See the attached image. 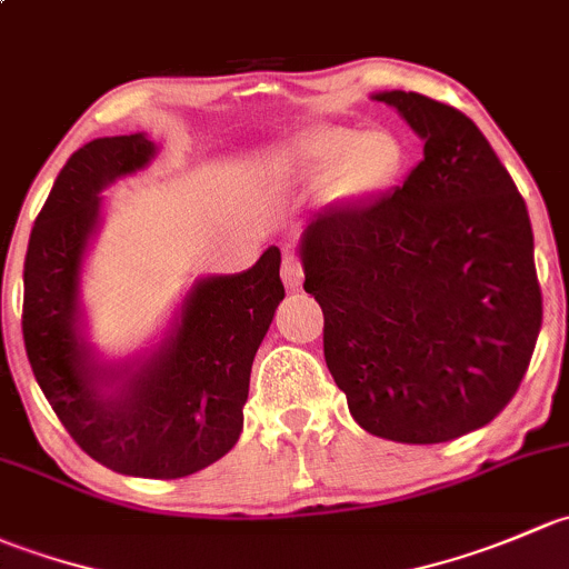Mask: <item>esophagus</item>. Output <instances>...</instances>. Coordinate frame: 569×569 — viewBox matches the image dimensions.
Wrapping results in <instances>:
<instances>
[{
    "mask_svg": "<svg viewBox=\"0 0 569 569\" xmlns=\"http://www.w3.org/2000/svg\"><path fill=\"white\" fill-rule=\"evenodd\" d=\"M279 273H282V282H284L287 290H298V287H301V282H303L301 262H298V257L290 254V251L284 254L282 271H279Z\"/></svg>",
    "mask_w": 569,
    "mask_h": 569,
    "instance_id": "esophagus-1",
    "label": "esophagus"
}]
</instances>
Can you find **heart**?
I'll return each instance as SVG.
<instances>
[{
  "mask_svg": "<svg viewBox=\"0 0 569 569\" xmlns=\"http://www.w3.org/2000/svg\"><path fill=\"white\" fill-rule=\"evenodd\" d=\"M402 144L389 131H359L350 126H315L287 139L271 158V169L287 186L307 191L365 194L389 186L402 169Z\"/></svg>",
  "mask_w": 569,
  "mask_h": 569,
  "instance_id": "b5f03b06",
  "label": "heart"
}]
</instances>
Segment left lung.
Instances as JSON below:
<instances>
[{
  "label": "left lung",
  "mask_w": 569,
  "mask_h": 569,
  "mask_svg": "<svg viewBox=\"0 0 569 569\" xmlns=\"http://www.w3.org/2000/svg\"><path fill=\"white\" fill-rule=\"evenodd\" d=\"M425 142L402 186L318 213L301 236L303 290L350 416L397 443L488 425L535 353L542 296L529 210L488 139L458 109L383 90Z\"/></svg>",
  "instance_id": "1"
}]
</instances>
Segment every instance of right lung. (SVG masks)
<instances>
[{"label": "right lung", "instance_id": "1", "mask_svg": "<svg viewBox=\"0 0 569 569\" xmlns=\"http://www.w3.org/2000/svg\"><path fill=\"white\" fill-rule=\"evenodd\" d=\"M156 153L148 133H128L68 158L29 236L21 328L34 380L92 460L128 477L180 479L241 438L251 361L284 298L282 254L271 246L249 271L197 279L156 345L103 359L81 303L101 194Z\"/></svg>", "mask_w": 569, "mask_h": 569}]
</instances>
